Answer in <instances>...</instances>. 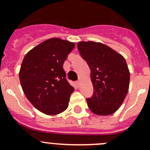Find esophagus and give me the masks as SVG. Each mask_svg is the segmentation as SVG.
Masks as SVG:
<instances>
[{"label": "esophagus", "mask_w": 150, "mask_h": 150, "mask_svg": "<svg viewBox=\"0 0 150 150\" xmlns=\"http://www.w3.org/2000/svg\"><path fill=\"white\" fill-rule=\"evenodd\" d=\"M80 83H81V82H80V81H77V82H76L77 86H78V87H79V86H80Z\"/></svg>", "instance_id": "34e87169"}]
</instances>
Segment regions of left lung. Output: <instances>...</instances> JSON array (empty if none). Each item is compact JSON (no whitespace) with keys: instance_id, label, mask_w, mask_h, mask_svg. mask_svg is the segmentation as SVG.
Wrapping results in <instances>:
<instances>
[{"instance_id":"left-lung-1","label":"left lung","mask_w":150,"mask_h":150,"mask_svg":"<svg viewBox=\"0 0 150 150\" xmlns=\"http://www.w3.org/2000/svg\"><path fill=\"white\" fill-rule=\"evenodd\" d=\"M78 48L91 69L94 91L86 99L89 109L97 115L115 112L129 88L130 72L125 58L99 42H78Z\"/></svg>"}]
</instances>
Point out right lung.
I'll return each instance as SVG.
<instances>
[{
    "instance_id": "right-lung-1",
    "label": "right lung",
    "mask_w": 150,
    "mask_h": 150,
    "mask_svg": "<svg viewBox=\"0 0 150 150\" xmlns=\"http://www.w3.org/2000/svg\"><path fill=\"white\" fill-rule=\"evenodd\" d=\"M75 44L57 38L48 39L24 57L19 76L25 96L37 110L48 115L68 107L74 88L65 78L63 64Z\"/></svg>"
}]
</instances>
